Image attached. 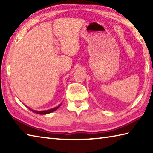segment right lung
<instances>
[{
	"mask_svg": "<svg viewBox=\"0 0 153 153\" xmlns=\"http://www.w3.org/2000/svg\"><path fill=\"white\" fill-rule=\"evenodd\" d=\"M61 105H59L57 107H55L54 108H51V109H49V110H47V111H33L32 109H31V108H28L30 111H32V112L35 113H37V114H40V115H45V114H48V113H52L53 112V111H56V109H57L58 108H59V107H60Z\"/></svg>",
	"mask_w": 153,
	"mask_h": 153,
	"instance_id": "right-lung-1",
	"label": "right lung"
}]
</instances>
